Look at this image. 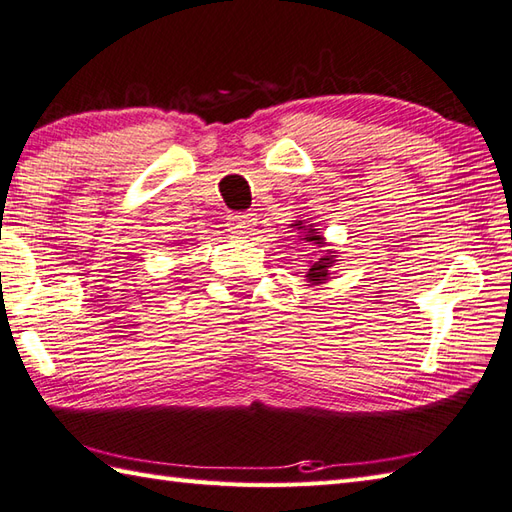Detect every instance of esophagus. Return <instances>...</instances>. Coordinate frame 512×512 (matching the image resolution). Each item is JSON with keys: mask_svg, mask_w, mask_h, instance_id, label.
Segmentation results:
<instances>
[{"mask_svg": "<svg viewBox=\"0 0 512 512\" xmlns=\"http://www.w3.org/2000/svg\"><path fill=\"white\" fill-rule=\"evenodd\" d=\"M257 224L255 213H239L228 217V231L233 235H248L253 233V226Z\"/></svg>", "mask_w": 512, "mask_h": 512, "instance_id": "obj_1", "label": "esophagus"}]
</instances>
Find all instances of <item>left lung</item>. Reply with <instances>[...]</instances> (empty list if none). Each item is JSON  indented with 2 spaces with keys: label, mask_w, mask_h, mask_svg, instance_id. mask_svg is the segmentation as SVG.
<instances>
[{
  "label": "left lung",
  "mask_w": 512,
  "mask_h": 512,
  "mask_svg": "<svg viewBox=\"0 0 512 512\" xmlns=\"http://www.w3.org/2000/svg\"><path fill=\"white\" fill-rule=\"evenodd\" d=\"M297 228H303V231H308L310 235H306L303 239H306V242H314V244H323V237L321 235H314V228H306V226H301V224H295ZM336 262L334 259V255H330V253H325V257H319V262H314L312 266H310V270H308V281L310 284H323V279L328 277V273H330V266Z\"/></svg>",
  "instance_id": "obj_1"
}]
</instances>
